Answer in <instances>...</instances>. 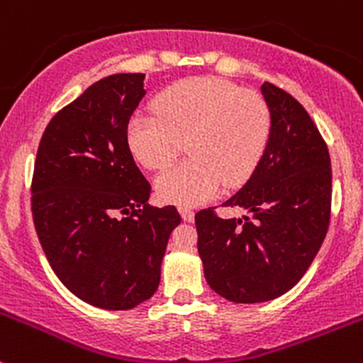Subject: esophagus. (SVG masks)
Here are the masks:
<instances>
[{
    "label": "esophagus",
    "instance_id": "1",
    "mask_svg": "<svg viewBox=\"0 0 363 363\" xmlns=\"http://www.w3.org/2000/svg\"><path fill=\"white\" fill-rule=\"evenodd\" d=\"M181 216H182V220L184 221H193V218H195V213H193L191 209H186V207H181Z\"/></svg>",
    "mask_w": 363,
    "mask_h": 363
}]
</instances>
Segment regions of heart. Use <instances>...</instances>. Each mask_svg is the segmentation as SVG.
Returning a JSON list of instances; mask_svg holds the SVG:
<instances>
[{
  "label": "heart",
  "mask_w": 363,
  "mask_h": 363,
  "mask_svg": "<svg viewBox=\"0 0 363 363\" xmlns=\"http://www.w3.org/2000/svg\"><path fill=\"white\" fill-rule=\"evenodd\" d=\"M156 115L135 113L128 122V147L142 167L160 170L182 149L191 160L156 179L163 202L182 207L214 199L221 186L245 184L259 167L271 135L266 101L230 81L189 77L154 101Z\"/></svg>",
  "instance_id": "1"
}]
</instances>
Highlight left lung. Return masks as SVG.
Here are the masks:
<instances>
[{
	"label": "left lung",
	"instance_id": "8db88e82",
	"mask_svg": "<svg viewBox=\"0 0 363 363\" xmlns=\"http://www.w3.org/2000/svg\"><path fill=\"white\" fill-rule=\"evenodd\" d=\"M271 135L259 167L221 206L252 218L223 220L216 207L195 214L203 275L234 303H262L293 289L321 248L332 211V167L321 133L282 88L260 86Z\"/></svg>",
	"mask_w": 363,
	"mask_h": 363
}]
</instances>
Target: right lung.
<instances>
[{"instance_id": "add662e5", "label": "right lung", "mask_w": 363, "mask_h": 363, "mask_svg": "<svg viewBox=\"0 0 363 363\" xmlns=\"http://www.w3.org/2000/svg\"><path fill=\"white\" fill-rule=\"evenodd\" d=\"M145 74H113L49 121L35 160L31 214L60 282L79 300L128 311L156 293L175 206H147L150 188L125 129Z\"/></svg>"}]
</instances>
